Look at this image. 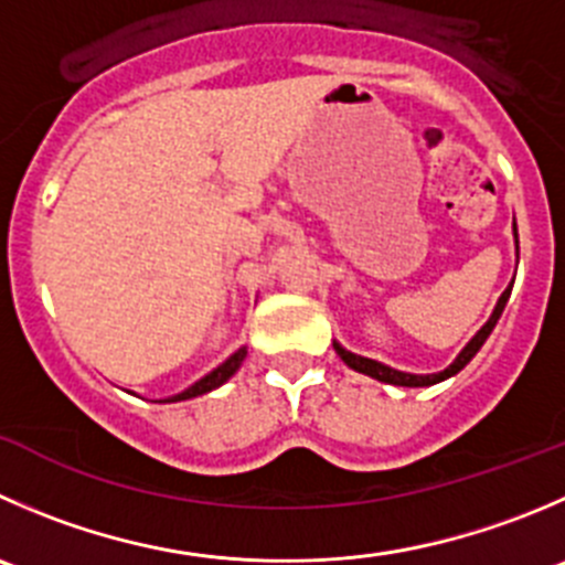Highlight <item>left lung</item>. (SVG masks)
Masks as SVG:
<instances>
[{"label": "left lung", "instance_id": "1", "mask_svg": "<svg viewBox=\"0 0 565 565\" xmlns=\"http://www.w3.org/2000/svg\"><path fill=\"white\" fill-rule=\"evenodd\" d=\"M513 234H516V248H519V232H516V223H513ZM511 289H513V284H511V287L505 289V292H502V298L497 300V309H494V315H491V317H489V322H486V326L480 328L478 333H475V337H472V342H469L467 348L461 350V355H458V359L452 361V364L447 366L445 372H436V375H408V372L392 370V366H386V364H377V361H372V359H364V355H355V353H350V350H344L342 344H337V342H333V350H337V353H339V359H342L344 364L350 366V370H355V372H364V375L375 377V381H383V383H394V386H434V383H439V381H445V377H450V375H456V372H461L463 366H467L469 361L475 359V353H478V350L483 348V342H486V339H489V333L494 331L497 320H500L502 309H505L508 298H511Z\"/></svg>", "mask_w": 565, "mask_h": 565}]
</instances>
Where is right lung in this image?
Here are the masks:
<instances>
[{
  "label": "right lung",
  "mask_w": 565,
  "mask_h": 565,
  "mask_svg": "<svg viewBox=\"0 0 565 565\" xmlns=\"http://www.w3.org/2000/svg\"><path fill=\"white\" fill-rule=\"evenodd\" d=\"M243 359H245V348H239L237 353H234L228 361H223V364L217 366V370H212L210 375L201 377L199 383H193V386H190V388H184V392L177 394V397L162 399V403H177V399H190V397H199V394L212 392V388H217V386H221V383H226L228 377H232L234 372L239 370V364H243Z\"/></svg>",
  "instance_id": "add662e5"
}]
</instances>
